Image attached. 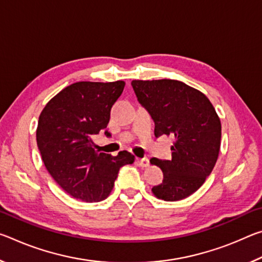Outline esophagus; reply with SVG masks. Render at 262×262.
Instances as JSON below:
<instances>
[{"mask_svg":"<svg viewBox=\"0 0 262 262\" xmlns=\"http://www.w3.org/2000/svg\"><path fill=\"white\" fill-rule=\"evenodd\" d=\"M136 162H137V164H139V165L142 166V167H148L149 164H150L148 158H137Z\"/></svg>","mask_w":262,"mask_h":262,"instance_id":"esophagus-1","label":"esophagus"}]
</instances>
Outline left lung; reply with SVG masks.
I'll return each instance as SVG.
<instances>
[{
	"label": "left lung",
	"instance_id": "1",
	"mask_svg": "<svg viewBox=\"0 0 262 262\" xmlns=\"http://www.w3.org/2000/svg\"><path fill=\"white\" fill-rule=\"evenodd\" d=\"M139 103L155 122V136L174 139L172 159L151 158L164 179L152 193L164 201H179L201 187L211 173L221 148V121L209 99L176 79L135 81Z\"/></svg>",
	"mask_w": 262,
	"mask_h": 262
}]
</instances>
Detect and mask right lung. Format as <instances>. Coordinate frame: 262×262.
Here are the masks:
<instances>
[{"label":"right lung","instance_id":"1","mask_svg":"<svg viewBox=\"0 0 262 262\" xmlns=\"http://www.w3.org/2000/svg\"><path fill=\"white\" fill-rule=\"evenodd\" d=\"M125 82H77L48 101L39 117L37 144L47 171L75 199L99 202L113 189L119 170L133 164L130 152H99L92 137L104 132Z\"/></svg>","mask_w":262,"mask_h":262}]
</instances>
